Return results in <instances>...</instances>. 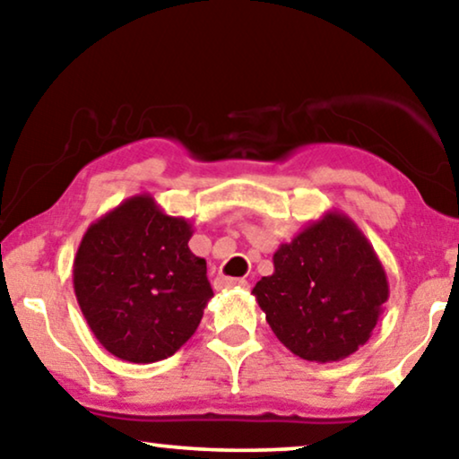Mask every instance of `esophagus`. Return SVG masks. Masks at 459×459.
<instances>
[{"mask_svg":"<svg viewBox=\"0 0 459 459\" xmlns=\"http://www.w3.org/2000/svg\"><path fill=\"white\" fill-rule=\"evenodd\" d=\"M248 281L244 278H217L215 288L217 290H228V288H247Z\"/></svg>","mask_w":459,"mask_h":459,"instance_id":"esophagus-1","label":"esophagus"}]
</instances>
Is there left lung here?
<instances>
[{
    "instance_id": "obj_1",
    "label": "left lung",
    "mask_w": 459,
    "mask_h": 459,
    "mask_svg": "<svg viewBox=\"0 0 459 459\" xmlns=\"http://www.w3.org/2000/svg\"><path fill=\"white\" fill-rule=\"evenodd\" d=\"M278 341L307 361L353 355L372 336L388 280L376 250L344 212L328 211L273 253L253 288Z\"/></svg>"
}]
</instances>
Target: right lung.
Listing matches in <instances>:
<instances>
[{"label": "right lung", "instance_id": "obj_1", "mask_svg": "<svg viewBox=\"0 0 459 459\" xmlns=\"http://www.w3.org/2000/svg\"><path fill=\"white\" fill-rule=\"evenodd\" d=\"M194 234L150 194L87 228L73 263L74 297L100 344L118 359L154 363L190 341L212 297Z\"/></svg>", "mask_w": 459, "mask_h": 459}]
</instances>
